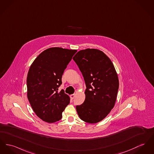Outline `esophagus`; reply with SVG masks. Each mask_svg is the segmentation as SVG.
<instances>
[{"mask_svg": "<svg viewBox=\"0 0 154 154\" xmlns=\"http://www.w3.org/2000/svg\"><path fill=\"white\" fill-rule=\"evenodd\" d=\"M70 98H71L72 100H73V99L74 98V97H75V94H72V95H70Z\"/></svg>", "mask_w": 154, "mask_h": 154, "instance_id": "esophagus-1", "label": "esophagus"}]
</instances>
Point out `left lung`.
Wrapping results in <instances>:
<instances>
[{"mask_svg": "<svg viewBox=\"0 0 154 154\" xmlns=\"http://www.w3.org/2000/svg\"><path fill=\"white\" fill-rule=\"evenodd\" d=\"M72 59L82 72L86 85L85 99L76 110L82 120L96 123L113 108L119 90L115 67L103 52L87 49L78 52Z\"/></svg>", "mask_w": 154, "mask_h": 154, "instance_id": "obj_1", "label": "left lung"}]
</instances>
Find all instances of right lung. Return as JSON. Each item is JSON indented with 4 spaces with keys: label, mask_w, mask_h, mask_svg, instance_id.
<instances>
[{
    "label": "right lung",
    "mask_w": 154,
    "mask_h": 154,
    "mask_svg": "<svg viewBox=\"0 0 154 154\" xmlns=\"http://www.w3.org/2000/svg\"><path fill=\"white\" fill-rule=\"evenodd\" d=\"M77 50L54 47L39 54L29 67L27 78V97L36 115L51 123L60 120L70 103L63 90L58 92L67 66Z\"/></svg>",
    "instance_id": "1"
}]
</instances>
